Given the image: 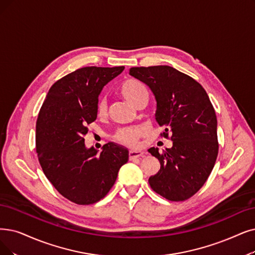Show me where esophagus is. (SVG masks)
Instances as JSON below:
<instances>
[{"mask_svg":"<svg viewBox=\"0 0 255 255\" xmlns=\"http://www.w3.org/2000/svg\"><path fill=\"white\" fill-rule=\"evenodd\" d=\"M142 155H143V152L141 151H136V150H130L128 152V159L129 160H135L137 158H140Z\"/></svg>","mask_w":255,"mask_h":255,"instance_id":"1","label":"esophagus"}]
</instances>
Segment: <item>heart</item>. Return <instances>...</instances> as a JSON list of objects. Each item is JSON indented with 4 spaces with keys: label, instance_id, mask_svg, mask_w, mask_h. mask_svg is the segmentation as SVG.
Wrapping results in <instances>:
<instances>
[{
    "label": "heart",
    "instance_id": "b5f03b06",
    "mask_svg": "<svg viewBox=\"0 0 255 255\" xmlns=\"http://www.w3.org/2000/svg\"><path fill=\"white\" fill-rule=\"evenodd\" d=\"M119 92L128 103L139 107L143 101L148 99V91L143 83L137 79H128L121 85ZM96 116L105 118L108 115V104L105 97H99L95 106ZM143 127H128L119 128L113 136L114 141L128 147H138L139 139L144 135Z\"/></svg>",
    "mask_w": 255,
    "mask_h": 255
}]
</instances>
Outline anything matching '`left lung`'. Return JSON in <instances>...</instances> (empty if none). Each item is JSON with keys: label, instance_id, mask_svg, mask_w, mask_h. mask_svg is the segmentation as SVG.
<instances>
[{"label": "left lung", "instance_id": "obj_1", "mask_svg": "<svg viewBox=\"0 0 255 255\" xmlns=\"http://www.w3.org/2000/svg\"><path fill=\"white\" fill-rule=\"evenodd\" d=\"M129 75L146 84L157 100L156 120L172 147L148 152L158 158L160 170L148 179L151 189L169 201L191 198L204 185L219 152L217 116L197 80L169 66L134 67ZM171 137H169V134Z\"/></svg>", "mask_w": 255, "mask_h": 255}]
</instances>
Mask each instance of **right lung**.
Instances as JSON below:
<instances>
[{
    "label": "right lung",
    "instance_id": "add662e5",
    "mask_svg": "<svg viewBox=\"0 0 255 255\" xmlns=\"http://www.w3.org/2000/svg\"><path fill=\"white\" fill-rule=\"evenodd\" d=\"M125 67H85L50 88L36 120L35 148L39 164L54 188L78 205L104 199L128 160V150L114 143L97 155L87 148L88 126L96 120L103 88Z\"/></svg>",
    "mask_w": 255,
    "mask_h": 255
}]
</instances>
